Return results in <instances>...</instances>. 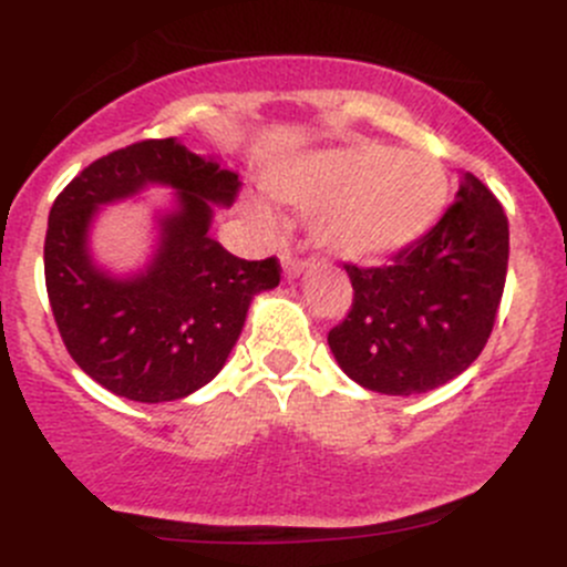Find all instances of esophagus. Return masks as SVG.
Segmentation results:
<instances>
[{
    "label": "esophagus",
    "mask_w": 567,
    "mask_h": 567,
    "mask_svg": "<svg viewBox=\"0 0 567 567\" xmlns=\"http://www.w3.org/2000/svg\"><path fill=\"white\" fill-rule=\"evenodd\" d=\"M305 266H307V262L301 260V257L290 255V251H285V255H282V268H285V277H288V279L299 277V274L305 271Z\"/></svg>",
    "instance_id": "1"
}]
</instances>
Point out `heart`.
<instances>
[{
  "mask_svg": "<svg viewBox=\"0 0 567 567\" xmlns=\"http://www.w3.org/2000/svg\"><path fill=\"white\" fill-rule=\"evenodd\" d=\"M268 188L285 203L320 210L316 238L351 260L390 255L425 236L450 192L436 158L381 145L299 158L274 169ZM255 214L266 216V208L255 205Z\"/></svg>",
  "mask_w": 567,
  "mask_h": 567,
  "instance_id": "1",
  "label": "heart"
}]
</instances>
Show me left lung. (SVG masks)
<instances>
[{
  "label": "left lung",
  "mask_w": 567,
  "mask_h": 567,
  "mask_svg": "<svg viewBox=\"0 0 567 567\" xmlns=\"http://www.w3.org/2000/svg\"><path fill=\"white\" fill-rule=\"evenodd\" d=\"M507 255L505 210L466 173L442 219L390 266L346 262L353 305L329 331L342 373L381 394H422L461 375L494 329Z\"/></svg>",
  "instance_id": "1"
}]
</instances>
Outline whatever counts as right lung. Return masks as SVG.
<instances>
[{
  "label": "right lung",
  "mask_w": 567,
  "mask_h": 567,
  "mask_svg": "<svg viewBox=\"0 0 567 567\" xmlns=\"http://www.w3.org/2000/svg\"><path fill=\"white\" fill-rule=\"evenodd\" d=\"M151 182L178 192L159 220V249L145 272L120 280L89 255L101 204ZM238 175L173 140L109 153L54 199L43 266L49 305L73 362L136 403L181 400L208 384L230 357L257 293L279 285V260H241L208 236L214 205L238 197Z\"/></svg>",
  "instance_id": "obj_1"
}]
</instances>
